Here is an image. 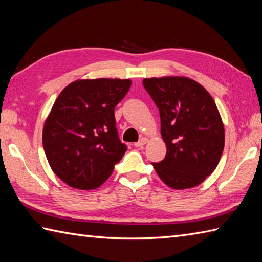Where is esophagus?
Returning <instances> with one entry per match:
<instances>
[{
  "label": "esophagus",
  "instance_id": "34e87169",
  "mask_svg": "<svg viewBox=\"0 0 262 262\" xmlns=\"http://www.w3.org/2000/svg\"><path fill=\"white\" fill-rule=\"evenodd\" d=\"M147 143V140H146V138H141V140L140 141H138V142H136L135 144H134V145H135V147H143L144 145H145V144Z\"/></svg>",
  "mask_w": 262,
  "mask_h": 262
}]
</instances>
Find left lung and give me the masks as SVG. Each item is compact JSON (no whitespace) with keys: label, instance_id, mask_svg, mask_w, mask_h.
Listing matches in <instances>:
<instances>
[{"label":"left lung","instance_id":"1","mask_svg":"<svg viewBox=\"0 0 262 262\" xmlns=\"http://www.w3.org/2000/svg\"><path fill=\"white\" fill-rule=\"evenodd\" d=\"M157 104L165 158L152 163L165 185L187 189L200 185L219 164L224 127L214 99L196 81L181 76L144 79Z\"/></svg>","mask_w":262,"mask_h":262}]
</instances>
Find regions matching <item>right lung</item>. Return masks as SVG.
I'll return each mask as SVG.
<instances>
[{
    "mask_svg": "<svg viewBox=\"0 0 262 262\" xmlns=\"http://www.w3.org/2000/svg\"><path fill=\"white\" fill-rule=\"evenodd\" d=\"M130 80L97 79L71 83L59 93L42 130L48 163L69 186H101L127 151L116 127L115 107Z\"/></svg>",
    "mask_w": 262,
    "mask_h": 262,
    "instance_id": "add662e5",
    "label": "right lung"
}]
</instances>
